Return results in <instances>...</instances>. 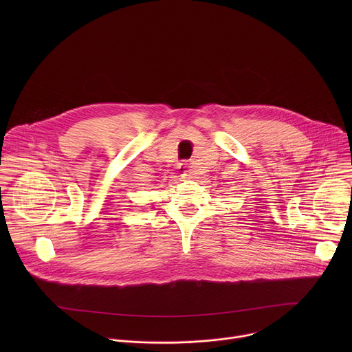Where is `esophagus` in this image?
I'll return each mask as SVG.
<instances>
[{
	"label": "esophagus",
	"instance_id": "obj_1",
	"mask_svg": "<svg viewBox=\"0 0 352 352\" xmlns=\"http://www.w3.org/2000/svg\"><path fill=\"white\" fill-rule=\"evenodd\" d=\"M177 168H178V174H179L181 177H186V175H188V173H189V170H188V164H186V163H179Z\"/></svg>",
	"mask_w": 352,
	"mask_h": 352
}]
</instances>
